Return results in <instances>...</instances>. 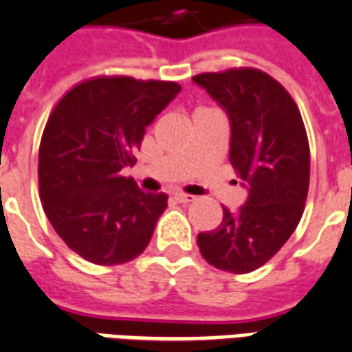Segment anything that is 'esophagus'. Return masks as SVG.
<instances>
[{
	"label": "esophagus",
	"instance_id": "obj_1",
	"mask_svg": "<svg viewBox=\"0 0 352 352\" xmlns=\"http://www.w3.org/2000/svg\"><path fill=\"white\" fill-rule=\"evenodd\" d=\"M173 199H175V201H179V203H192L193 199V195H188V193H173Z\"/></svg>",
	"mask_w": 352,
	"mask_h": 352
}]
</instances>
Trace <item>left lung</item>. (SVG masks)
<instances>
[{
  "mask_svg": "<svg viewBox=\"0 0 352 352\" xmlns=\"http://www.w3.org/2000/svg\"><path fill=\"white\" fill-rule=\"evenodd\" d=\"M193 82L230 122V162L248 190L237 212L197 235L212 267L246 274L263 267L287 243L305 208L311 153L298 106L281 84L257 69L204 73Z\"/></svg>",
  "mask_w": 352,
  "mask_h": 352,
  "instance_id": "obj_1",
  "label": "left lung"
}]
</instances>
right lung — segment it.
Masks as SVG:
<instances>
[{"label": "right lung", "instance_id": "right-lung-1", "mask_svg": "<svg viewBox=\"0 0 352 352\" xmlns=\"http://www.w3.org/2000/svg\"><path fill=\"white\" fill-rule=\"evenodd\" d=\"M179 93L175 82L102 76L73 87L47 120L41 203L56 234L87 261L113 267L146 250L168 195L142 192L120 171Z\"/></svg>", "mask_w": 352, "mask_h": 352}]
</instances>
